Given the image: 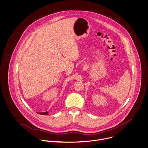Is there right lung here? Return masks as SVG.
Segmentation results:
<instances>
[{"label": "right lung", "instance_id": "1", "mask_svg": "<svg viewBox=\"0 0 148 148\" xmlns=\"http://www.w3.org/2000/svg\"><path fill=\"white\" fill-rule=\"evenodd\" d=\"M39 114H41V115H48V112L47 111L46 112H38Z\"/></svg>", "mask_w": 148, "mask_h": 148}]
</instances>
